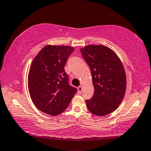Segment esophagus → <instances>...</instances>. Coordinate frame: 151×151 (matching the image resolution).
I'll use <instances>...</instances> for the list:
<instances>
[{"label": "esophagus", "mask_w": 151, "mask_h": 151, "mask_svg": "<svg viewBox=\"0 0 151 151\" xmlns=\"http://www.w3.org/2000/svg\"><path fill=\"white\" fill-rule=\"evenodd\" d=\"M82 91H83V87H82L81 86H78V92L79 93V94H81V93H82Z\"/></svg>", "instance_id": "esophagus-1"}]
</instances>
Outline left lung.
<instances>
[{"label":"left lung","mask_w":151,"mask_h":151,"mask_svg":"<svg viewBox=\"0 0 151 151\" xmlns=\"http://www.w3.org/2000/svg\"><path fill=\"white\" fill-rule=\"evenodd\" d=\"M92 76L94 93L86 100L88 110L104 116L118 108L126 90L125 71L121 60L111 49L102 45H89L81 49Z\"/></svg>","instance_id":"obj_1"}]
</instances>
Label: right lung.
Listing matches in <instances>:
<instances>
[{
  "label": "right lung",
  "mask_w": 151,
  "mask_h": 151,
  "mask_svg": "<svg viewBox=\"0 0 151 151\" xmlns=\"http://www.w3.org/2000/svg\"><path fill=\"white\" fill-rule=\"evenodd\" d=\"M67 45L45 46L33 60L28 73L29 93L35 107L57 116L63 112L77 92L68 84L64 67L74 51Z\"/></svg>",
  "instance_id": "right-lung-1"
}]
</instances>
